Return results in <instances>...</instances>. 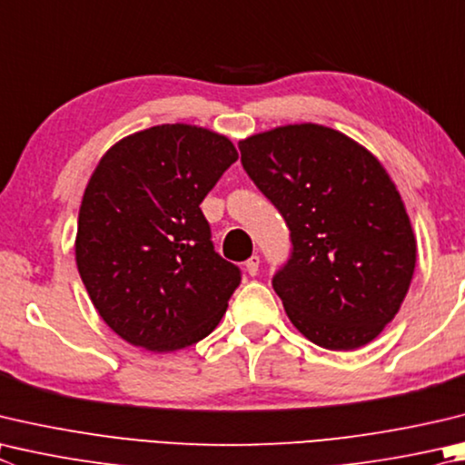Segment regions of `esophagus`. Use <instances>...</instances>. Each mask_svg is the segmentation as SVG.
<instances>
[{
    "mask_svg": "<svg viewBox=\"0 0 465 465\" xmlns=\"http://www.w3.org/2000/svg\"><path fill=\"white\" fill-rule=\"evenodd\" d=\"M246 272L250 274V276H256L258 274V268H260V256H252V258H248L246 260Z\"/></svg>",
    "mask_w": 465,
    "mask_h": 465,
    "instance_id": "obj_1",
    "label": "esophagus"
}]
</instances>
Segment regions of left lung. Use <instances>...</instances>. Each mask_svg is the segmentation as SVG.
<instances>
[{"label":"left lung","instance_id":"obj_1","mask_svg":"<svg viewBox=\"0 0 465 465\" xmlns=\"http://www.w3.org/2000/svg\"><path fill=\"white\" fill-rule=\"evenodd\" d=\"M242 166L291 232L272 286L292 325L325 350L374 340L399 313L417 242L382 164L343 134L284 125L240 142Z\"/></svg>","mask_w":465,"mask_h":465}]
</instances>
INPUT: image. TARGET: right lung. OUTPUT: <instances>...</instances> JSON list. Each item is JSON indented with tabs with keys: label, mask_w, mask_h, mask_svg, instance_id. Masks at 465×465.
<instances>
[{
	"label": "right lung",
	"mask_w": 465,
	"mask_h": 465,
	"mask_svg": "<svg viewBox=\"0 0 465 465\" xmlns=\"http://www.w3.org/2000/svg\"><path fill=\"white\" fill-rule=\"evenodd\" d=\"M238 160L225 136L164 124L117 142L83 195L74 256L101 319L136 348L174 351L207 337L240 286L201 211Z\"/></svg>",
	"instance_id": "1"
}]
</instances>
